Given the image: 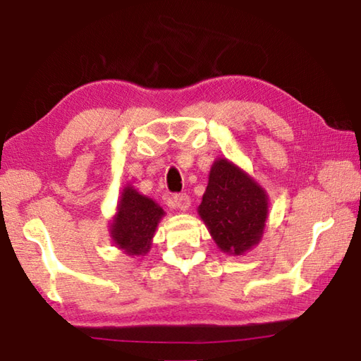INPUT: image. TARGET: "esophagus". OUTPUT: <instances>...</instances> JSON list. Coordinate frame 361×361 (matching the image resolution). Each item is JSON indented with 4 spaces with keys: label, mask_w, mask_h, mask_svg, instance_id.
I'll list each match as a JSON object with an SVG mask.
<instances>
[{
    "label": "esophagus",
    "mask_w": 361,
    "mask_h": 361,
    "mask_svg": "<svg viewBox=\"0 0 361 361\" xmlns=\"http://www.w3.org/2000/svg\"><path fill=\"white\" fill-rule=\"evenodd\" d=\"M173 204L175 207H178L180 211H186L188 207H190V197H188V195H185V192H180V195H175L173 196Z\"/></svg>",
    "instance_id": "34e87169"
}]
</instances>
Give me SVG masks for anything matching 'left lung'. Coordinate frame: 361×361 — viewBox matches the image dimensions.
<instances>
[{
    "label": "left lung",
    "mask_w": 361,
    "mask_h": 361,
    "mask_svg": "<svg viewBox=\"0 0 361 361\" xmlns=\"http://www.w3.org/2000/svg\"><path fill=\"white\" fill-rule=\"evenodd\" d=\"M199 215L220 250L243 255L261 240L267 196L248 175L219 159L211 169Z\"/></svg>",
    "instance_id": "left-lung-1"
}]
</instances>
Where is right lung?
Instances as JSON below:
<instances>
[{"mask_svg":"<svg viewBox=\"0 0 361 361\" xmlns=\"http://www.w3.org/2000/svg\"><path fill=\"white\" fill-rule=\"evenodd\" d=\"M162 215L164 209L152 199L139 195L133 188H125L111 225V238L128 255H146Z\"/></svg>","mask_w":361,"mask_h":361,"instance_id":"right-lung-1","label":"right lung"}]
</instances>
